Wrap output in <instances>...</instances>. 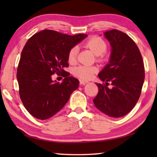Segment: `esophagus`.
Masks as SVG:
<instances>
[{
    "instance_id": "1",
    "label": "esophagus",
    "mask_w": 157,
    "mask_h": 157,
    "mask_svg": "<svg viewBox=\"0 0 157 157\" xmlns=\"http://www.w3.org/2000/svg\"><path fill=\"white\" fill-rule=\"evenodd\" d=\"M89 82H88V81H83V80H81L80 81V84L81 85H85L86 83H88Z\"/></svg>"
}]
</instances>
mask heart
I'll use <instances>...</instances> for the list:
<instances>
[{"instance_id":"1","label":"heart","mask_w":157,"mask_h":157,"mask_svg":"<svg viewBox=\"0 0 157 157\" xmlns=\"http://www.w3.org/2000/svg\"><path fill=\"white\" fill-rule=\"evenodd\" d=\"M85 46L91 49L96 56H98V61L104 59V54L107 49V44L102 38L98 36H92L85 43ZM78 49L76 46L72 47L68 53V61L70 63H76ZM98 71L95 66L80 65L74 68L73 73L74 76L82 80H90Z\"/></svg>"}]
</instances>
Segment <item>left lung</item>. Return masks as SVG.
<instances>
[{
    "mask_svg": "<svg viewBox=\"0 0 157 157\" xmlns=\"http://www.w3.org/2000/svg\"><path fill=\"white\" fill-rule=\"evenodd\" d=\"M104 36L111 46L110 61L98 75L105 83H96L98 92L93 101L105 114L119 118L127 114L138 101L144 66L140 51L128 35L113 29L105 32ZM109 83L113 85L111 89Z\"/></svg>",
    "mask_w": 157,
    "mask_h": 157,
    "instance_id": "8db88e82",
    "label": "left lung"
}]
</instances>
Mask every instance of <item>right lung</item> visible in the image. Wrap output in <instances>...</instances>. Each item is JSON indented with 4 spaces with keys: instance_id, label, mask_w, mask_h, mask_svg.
Here are the masks:
<instances>
[{
    "instance_id": "right-lung-1",
    "label": "right lung",
    "mask_w": 157,
    "mask_h": 157,
    "mask_svg": "<svg viewBox=\"0 0 157 157\" xmlns=\"http://www.w3.org/2000/svg\"><path fill=\"white\" fill-rule=\"evenodd\" d=\"M43 30L28 40L17 69L19 95L26 110L36 119H48L59 112L78 89L79 81L69 76L68 53L86 37ZM54 73L63 76L61 84L53 82Z\"/></svg>"
}]
</instances>
